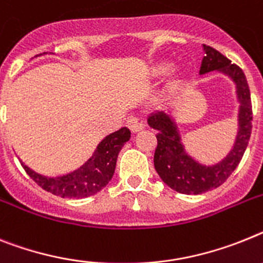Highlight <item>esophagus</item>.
Here are the masks:
<instances>
[{
  "mask_svg": "<svg viewBox=\"0 0 263 263\" xmlns=\"http://www.w3.org/2000/svg\"><path fill=\"white\" fill-rule=\"evenodd\" d=\"M128 127H129L131 132L136 134V132L142 131L143 128H144V125H143L140 121H138V119L132 118V119H129V121H128Z\"/></svg>",
  "mask_w": 263,
  "mask_h": 263,
  "instance_id": "1",
  "label": "esophagus"
}]
</instances>
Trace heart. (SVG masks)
<instances>
[{
  "instance_id": "1",
  "label": "heart",
  "mask_w": 263,
  "mask_h": 263,
  "mask_svg": "<svg viewBox=\"0 0 263 263\" xmlns=\"http://www.w3.org/2000/svg\"><path fill=\"white\" fill-rule=\"evenodd\" d=\"M170 69L168 64H164V63H160V64H156V65H154L151 69L152 74L154 76H162V74L167 73Z\"/></svg>"
}]
</instances>
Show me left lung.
<instances>
[{"label": "left lung", "mask_w": 263, "mask_h": 263, "mask_svg": "<svg viewBox=\"0 0 263 263\" xmlns=\"http://www.w3.org/2000/svg\"><path fill=\"white\" fill-rule=\"evenodd\" d=\"M206 56L203 57L199 73L220 70L235 81L238 99L240 101L239 132L233 151L223 162L213 167H206L187 155L174 121L164 112H156L148 118L149 127L158 131L154 164L163 182L180 194H203L219 187L238 167L249 144L253 128V108L249 84L243 70L233 64L211 46L204 45Z\"/></svg>", "instance_id": "8db88e82"}]
</instances>
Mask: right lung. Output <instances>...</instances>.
I'll list each match as a JSON object with an SVG mask.
<instances>
[{
    "mask_svg": "<svg viewBox=\"0 0 263 263\" xmlns=\"http://www.w3.org/2000/svg\"><path fill=\"white\" fill-rule=\"evenodd\" d=\"M129 138V129L120 128L99 144L92 158L83 167L59 178H46L28 168L23 163L21 164L26 174L48 193L61 198H87L101 191L112 179L119 152Z\"/></svg>",
    "mask_w": 263,
    "mask_h": 263,
    "instance_id": "right-lung-1",
    "label": "right lung"
}]
</instances>
